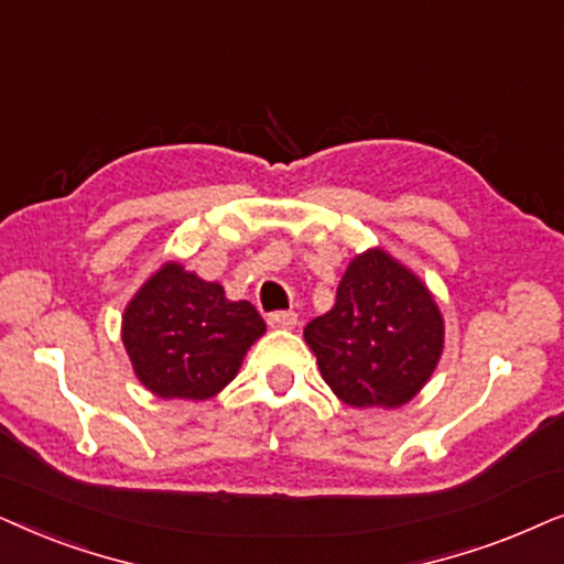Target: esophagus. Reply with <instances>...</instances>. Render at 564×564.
<instances>
[{
	"label": "esophagus",
	"instance_id": "obj_1",
	"mask_svg": "<svg viewBox=\"0 0 564 564\" xmlns=\"http://www.w3.org/2000/svg\"><path fill=\"white\" fill-rule=\"evenodd\" d=\"M296 319H299V314L291 312V310L268 314V325H270V327H286V329H289V327L296 325Z\"/></svg>",
	"mask_w": 564,
	"mask_h": 564
}]
</instances>
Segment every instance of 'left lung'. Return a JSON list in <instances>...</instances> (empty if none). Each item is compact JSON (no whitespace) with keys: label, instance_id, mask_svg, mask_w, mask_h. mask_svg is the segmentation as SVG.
Here are the masks:
<instances>
[{"label":"left lung","instance_id":"8db88e82","mask_svg":"<svg viewBox=\"0 0 564 564\" xmlns=\"http://www.w3.org/2000/svg\"><path fill=\"white\" fill-rule=\"evenodd\" d=\"M322 379L350 408H400L441 358L444 319L427 289L387 252L345 270L335 306L304 327Z\"/></svg>","mask_w":564,"mask_h":564}]
</instances>
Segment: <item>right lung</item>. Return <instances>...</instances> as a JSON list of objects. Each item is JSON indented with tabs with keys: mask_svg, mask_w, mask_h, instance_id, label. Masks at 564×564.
<instances>
[{
	"mask_svg": "<svg viewBox=\"0 0 564 564\" xmlns=\"http://www.w3.org/2000/svg\"><path fill=\"white\" fill-rule=\"evenodd\" d=\"M262 333L250 302H229L219 283L177 262L149 278L123 314V345L141 384L180 400L221 392Z\"/></svg>",
	"mask_w": 564,
	"mask_h": 564,
	"instance_id": "right-lung-1",
	"label": "right lung"
}]
</instances>
